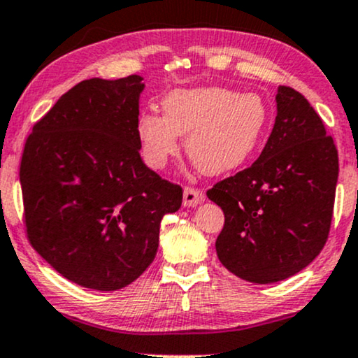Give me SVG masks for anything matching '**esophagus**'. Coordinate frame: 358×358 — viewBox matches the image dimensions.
Masks as SVG:
<instances>
[{
    "mask_svg": "<svg viewBox=\"0 0 358 358\" xmlns=\"http://www.w3.org/2000/svg\"><path fill=\"white\" fill-rule=\"evenodd\" d=\"M206 199L204 192L201 189L196 187H186L184 189V197H182V203L186 208H194V206L201 204Z\"/></svg>",
    "mask_w": 358,
    "mask_h": 358,
    "instance_id": "1",
    "label": "esophagus"
}]
</instances>
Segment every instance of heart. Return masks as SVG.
I'll use <instances>...</instances> for the list:
<instances>
[{
    "instance_id": "1",
    "label": "heart",
    "mask_w": 358,
    "mask_h": 358,
    "mask_svg": "<svg viewBox=\"0 0 358 358\" xmlns=\"http://www.w3.org/2000/svg\"><path fill=\"white\" fill-rule=\"evenodd\" d=\"M164 115L145 112L137 137L147 166L164 169L186 136L187 157L203 174L221 176L243 166L270 124V107L255 92L209 85L179 88L162 99Z\"/></svg>"
}]
</instances>
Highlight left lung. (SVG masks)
Returning a JSON list of instances; mask_svg holds the SVG:
<instances>
[{"label":"left lung","mask_w":358,"mask_h":358,"mask_svg":"<svg viewBox=\"0 0 358 358\" xmlns=\"http://www.w3.org/2000/svg\"><path fill=\"white\" fill-rule=\"evenodd\" d=\"M338 152L300 92L278 87L276 119L251 167L220 180L208 197L224 213L220 262L238 278L266 285L296 275L329 238Z\"/></svg>","instance_id":"left-lung-1"}]
</instances>
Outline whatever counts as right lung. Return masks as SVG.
Returning a JSON list of instances; mask_svg holds the SVG:
<instances>
[{
	"instance_id": "1",
	"label": "right lung",
	"mask_w": 358,
	"mask_h": 358,
	"mask_svg": "<svg viewBox=\"0 0 358 358\" xmlns=\"http://www.w3.org/2000/svg\"><path fill=\"white\" fill-rule=\"evenodd\" d=\"M142 77L90 78L36 122L20 166L24 224L50 266L83 288L113 292L154 262L164 214L182 187L141 159Z\"/></svg>"
}]
</instances>
